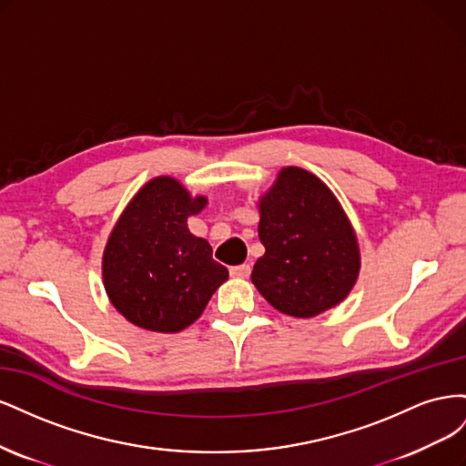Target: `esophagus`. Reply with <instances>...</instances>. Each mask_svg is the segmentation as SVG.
<instances>
[{"label":"esophagus","mask_w":466,"mask_h":466,"mask_svg":"<svg viewBox=\"0 0 466 466\" xmlns=\"http://www.w3.org/2000/svg\"><path fill=\"white\" fill-rule=\"evenodd\" d=\"M229 274L233 278H247L250 274V264H238V266H231Z\"/></svg>","instance_id":"1"}]
</instances>
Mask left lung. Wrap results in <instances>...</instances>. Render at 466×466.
<instances>
[{
    "instance_id": "left-lung-1",
    "label": "left lung",
    "mask_w": 466,
    "mask_h": 466,
    "mask_svg": "<svg viewBox=\"0 0 466 466\" xmlns=\"http://www.w3.org/2000/svg\"><path fill=\"white\" fill-rule=\"evenodd\" d=\"M266 248L250 279L279 313L309 319L340 303L360 272L356 233L334 194L299 167L281 168L260 200Z\"/></svg>"
}]
</instances>
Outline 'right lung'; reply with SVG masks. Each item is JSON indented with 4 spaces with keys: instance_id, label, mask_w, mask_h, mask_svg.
Segmentation results:
<instances>
[{
    "instance_id": "add662e5",
    "label": "right lung",
    "mask_w": 466,
    "mask_h": 466,
    "mask_svg": "<svg viewBox=\"0 0 466 466\" xmlns=\"http://www.w3.org/2000/svg\"><path fill=\"white\" fill-rule=\"evenodd\" d=\"M204 206L206 198H190L178 180L159 177L134 196L112 229L103 257L105 289L136 327L187 329L229 278L206 238L188 231L187 218Z\"/></svg>"
}]
</instances>
